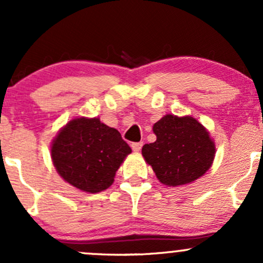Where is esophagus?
I'll return each instance as SVG.
<instances>
[{
    "label": "esophagus",
    "instance_id": "1",
    "mask_svg": "<svg viewBox=\"0 0 263 263\" xmlns=\"http://www.w3.org/2000/svg\"><path fill=\"white\" fill-rule=\"evenodd\" d=\"M142 146H143V143H142V142H134V143L131 144L132 149H134L135 152H140L141 148H142Z\"/></svg>",
    "mask_w": 263,
    "mask_h": 263
}]
</instances>
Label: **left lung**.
I'll return each mask as SVG.
<instances>
[{
  "mask_svg": "<svg viewBox=\"0 0 263 263\" xmlns=\"http://www.w3.org/2000/svg\"><path fill=\"white\" fill-rule=\"evenodd\" d=\"M157 140L142 147L159 182L177 186L198 179L210 168L215 146L209 132L193 117L167 115L153 126Z\"/></svg>",
  "mask_w": 263,
  "mask_h": 263,
  "instance_id": "left-lung-1",
  "label": "left lung"
}]
</instances>
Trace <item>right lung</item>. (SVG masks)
I'll list each match as a JSON object with an SVG mask.
<instances>
[{
	"label": "right lung",
	"mask_w": 263,
	"mask_h": 263,
	"mask_svg": "<svg viewBox=\"0 0 263 263\" xmlns=\"http://www.w3.org/2000/svg\"><path fill=\"white\" fill-rule=\"evenodd\" d=\"M131 147L99 119H75L59 132L52 159L60 177L87 193L107 189Z\"/></svg>",
	"instance_id": "1"
}]
</instances>
